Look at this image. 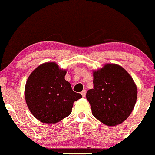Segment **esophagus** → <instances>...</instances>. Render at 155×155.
<instances>
[{
    "label": "esophagus",
    "mask_w": 155,
    "mask_h": 155,
    "mask_svg": "<svg viewBox=\"0 0 155 155\" xmlns=\"http://www.w3.org/2000/svg\"><path fill=\"white\" fill-rule=\"evenodd\" d=\"M81 94H82V96L83 97H85V96H86V90H83L81 92Z\"/></svg>",
    "instance_id": "1"
}]
</instances>
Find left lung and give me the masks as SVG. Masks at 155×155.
Returning <instances> with one entry per match:
<instances>
[{"instance_id":"8db88e82","label":"left lung","mask_w":155,"mask_h":155,"mask_svg":"<svg viewBox=\"0 0 155 155\" xmlns=\"http://www.w3.org/2000/svg\"><path fill=\"white\" fill-rule=\"evenodd\" d=\"M94 87L86 97L93 116L107 126L121 124L130 116L137 99V87L124 68L107 64L93 73Z\"/></svg>"}]
</instances>
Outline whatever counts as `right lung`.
Wrapping results in <instances>:
<instances>
[{
  "instance_id": "1",
  "label": "right lung",
  "mask_w": 155,
  "mask_h": 155,
  "mask_svg": "<svg viewBox=\"0 0 155 155\" xmlns=\"http://www.w3.org/2000/svg\"><path fill=\"white\" fill-rule=\"evenodd\" d=\"M66 71L56 63L38 66L27 79L25 90L26 103L33 116L42 123L56 124L72 111L74 101L82 98L65 80Z\"/></svg>"
}]
</instances>
